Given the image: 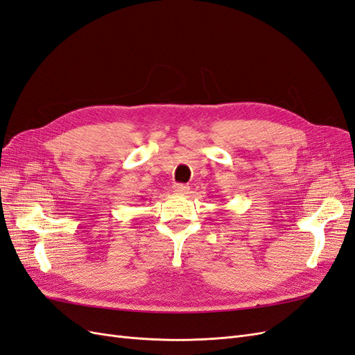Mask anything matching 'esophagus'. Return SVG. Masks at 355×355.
<instances>
[{"instance_id": "1", "label": "esophagus", "mask_w": 355, "mask_h": 355, "mask_svg": "<svg viewBox=\"0 0 355 355\" xmlns=\"http://www.w3.org/2000/svg\"><path fill=\"white\" fill-rule=\"evenodd\" d=\"M188 191H189V187L187 184H175L173 185L175 194H187Z\"/></svg>"}]
</instances>
